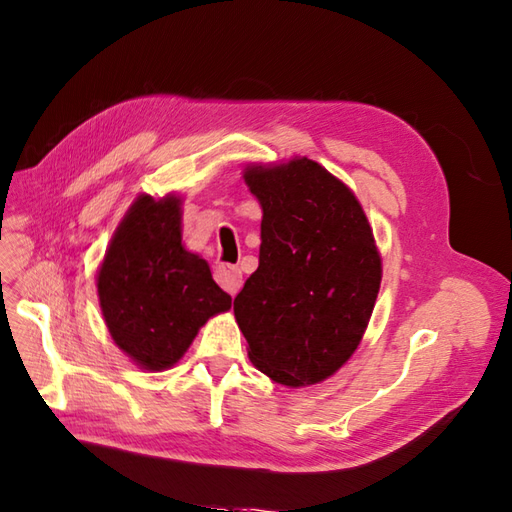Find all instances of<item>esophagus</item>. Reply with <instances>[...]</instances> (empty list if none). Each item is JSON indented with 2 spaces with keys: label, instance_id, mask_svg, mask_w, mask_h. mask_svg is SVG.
<instances>
[{
  "label": "esophagus",
  "instance_id": "1",
  "mask_svg": "<svg viewBox=\"0 0 512 512\" xmlns=\"http://www.w3.org/2000/svg\"><path fill=\"white\" fill-rule=\"evenodd\" d=\"M214 279L218 281L222 290L229 292L231 296L238 294L240 287H242V272L231 264H218L216 270H214Z\"/></svg>",
  "mask_w": 512,
  "mask_h": 512
}]
</instances>
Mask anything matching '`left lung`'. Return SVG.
Masks as SVG:
<instances>
[{
	"label": "left lung",
	"instance_id": "left-lung-1",
	"mask_svg": "<svg viewBox=\"0 0 512 512\" xmlns=\"http://www.w3.org/2000/svg\"><path fill=\"white\" fill-rule=\"evenodd\" d=\"M259 266L233 300L248 359L285 387L326 381L355 355L383 279L372 227L342 179L309 157L248 164Z\"/></svg>",
	"mask_w": 512,
	"mask_h": 512
}]
</instances>
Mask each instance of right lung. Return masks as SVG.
<instances>
[{"instance_id": "obj_1", "label": "right lung", "mask_w": 512, "mask_h": 512, "mask_svg": "<svg viewBox=\"0 0 512 512\" xmlns=\"http://www.w3.org/2000/svg\"><path fill=\"white\" fill-rule=\"evenodd\" d=\"M183 199L140 194L116 227L97 272L108 331L140 370L162 372L186 355L201 326L231 309L207 261L181 244Z\"/></svg>"}]
</instances>
